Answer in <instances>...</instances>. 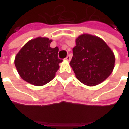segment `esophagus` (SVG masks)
<instances>
[{
  "label": "esophagus",
  "mask_w": 129,
  "mask_h": 129,
  "mask_svg": "<svg viewBox=\"0 0 129 129\" xmlns=\"http://www.w3.org/2000/svg\"><path fill=\"white\" fill-rule=\"evenodd\" d=\"M65 59L67 60V61H70V59H71V57H70V55H67L66 58H65Z\"/></svg>",
  "instance_id": "1"
}]
</instances>
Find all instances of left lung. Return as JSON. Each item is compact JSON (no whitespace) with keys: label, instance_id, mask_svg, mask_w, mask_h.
Masks as SVG:
<instances>
[{"label":"left lung","instance_id":"8db88e82","mask_svg":"<svg viewBox=\"0 0 129 129\" xmlns=\"http://www.w3.org/2000/svg\"><path fill=\"white\" fill-rule=\"evenodd\" d=\"M75 42L70 64L76 77L88 86L103 82L114 68L115 57L111 49L101 38L90 34L80 35Z\"/></svg>","mask_w":129,"mask_h":129}]
</instances>
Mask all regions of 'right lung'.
<instances>
[{"mask_svg":"<svg viewBox=\"0 0 129 129\" xmlns=\"http://www.w3.org/2000/svg\"><path fill=\"white\" fill-rule=\"evenodd\" d=\"M52 42L48 38L38 37L21 48L14 63L23 80L34 85L42 86L54 77L62 59L58 58L59 48L50 47Z\"/></svg>","mask_w":129,"mask_h":129,"instance_id":"obj_1","label":"right lung"}]
</instances>
